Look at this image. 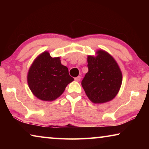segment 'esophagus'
<instances>
[{
  "mask_svg": "<svg viewBox=\"0 0 149 149\" xmlns=\"http://www.w3.org/2000/svg\"><path fill=\"white\" fill-rule=\"evenodd\" d=\"M74 79H75V81H79L80 79H81V77L80 76H77L76 77H75Z\"/></svg>",
  "mask_w": 149,
  "mask_h": 149,
  "instance_id": "esophagus-1",
  "label": "esophagus"
}]
</instances>
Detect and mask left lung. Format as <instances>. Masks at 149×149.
I'll return each instance as SVG.
<instances>
[{"label":"left lung","mask_w":149,"mask_h":149,"mask_svg":"<svg viewBox=\"0 0 149 149\" xmlns=\"http://www.w3.org/2000/svg\"><path fill=\"white\" fill-rule=\"evenodd\" d=\"M97 56H88L89 71L81 85L91 101L101 104L110 101L116 96L122 83V74L114 58L102 50Z\"/></svg>","instance_id":"8db88e82"}]
</instances>
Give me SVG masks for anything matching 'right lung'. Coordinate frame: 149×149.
<instances>
[{"label":"right lung","instance_id":"add662e5","mask_svg":"<svg viewBox=\"0 0 149 149\" xmlns=\"http://www.w3.org/2000/svg\"><path fill=\"white\" fill-rule=\"evenodd\" d=\"M73 81L68 68L61 64L60 57L52 58L47 51L34 60L27 74L30 90L37 98L45 101L56 99Z\"/></svg>","mask_w":149,"mask_h":149}]
</instances>
